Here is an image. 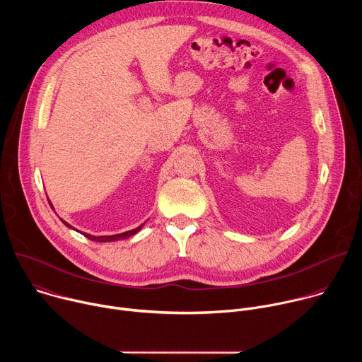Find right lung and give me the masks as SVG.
I'll return each instance as SVG.
<instances>
[{"instance_id": "add662e5", "label": "right lung", "mask_w": 362, "mask_h": 362, "mask_svg": "<svg viewBox=\"0 0 362 362\" xmlns=\"http://www.w3.org/2000/svg\"><path fill=\"white\" fill-rule=\"evenodd\" d=\"M48 203H49V200H48ZM51 204V203H49ZM51 208H53V206H51ZM62 222L67 226V228H70V229H74L71 225H69L66 221H63L62 219ZM143 225L144 223H141L139 228H136V229H132V230H127V232H123V233H117V235H110V236H93V235H88V233H83L81 232V235H84L86 238H88L90 240H94V242H115V240H120V239H126V238H129V236H133V235H136L141 228H143ZM74 230H77V229H74ZM78 232V230H77Z\"/></svg>"}]
</instances>
